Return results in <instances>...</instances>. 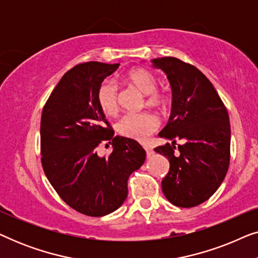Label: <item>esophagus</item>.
I'll use <instances>...</instances> for the list:
<instances>
[{"mask_svg":"<svg viewBox=\"0 0 258 258\" xmlns=\"http://www.w3.org/2000/svg\"><path fill=\"white\" fill-rule=\"evenodd\" d=\"M143 148H144V150H146V153H147V156H148V157H150L151 155L154 154L153 148H151L150 146H148V144H144Z\"/></svg>","mask_w":258,"mask_h":258,"instance_id":"obj_1","label":"esophagus"}]
</instances>
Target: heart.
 Here are the masks:
<instances>
[{
    "label": "heart",
    "instance_id": "obj_1",
    "mask_svg": "<svg viewBox=\"0 0 258 258\" xmlns=\"http://www.w3.org/2000/svg\"><path fill=\"white\" fill-rule=\"evenodd\" d=\"M125 80L147 95V104L154 108H162L167 102L165 95L157 89V80L153 73L144 68L130 69ZM96 101L104 115L114 116L118 111V88L110 80H104L97 88ZM119 135L136 141L146 140L158 128V119L150 112L126 114L117 122Z\"/></svg>",
    "mask_w": 258,
    "mask_h": 258
}]
</instances>
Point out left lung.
<instances>
[{"mask_svg":"<svg viewBox=\"0 0 258 258\" xmlns=\"http://www.w3.org/2000/svg\"><path fill=\"white\" fill-rule=\"evenodd\" d=\"M172 91L171 114L158 136L171 141L155 151L170 168L162 191L176 207L206 202L222 184L230 161V122L216 89L196 67L176 57L151 59ZM182 143L175 149V141Z\"/></svg>","mask_w":258,"mask_h":258,"instance_id":"1","label":"left lung"}]
</instances>
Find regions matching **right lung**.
Wrapping results in <instances>:
<instances>
[{
    "label": "right lung",
    "instance_id": "add662e5",
    "mask_svg": "<svg viewBox=\"0 0 258 258\" xmlns=\"http://www.w3.org/2000/svg\"><path fill=\"white\" fill-rule=\"evenodd\" d=\"M118 63H81L67 72L45 103L41 117L42 167L58 196L81 214L101 217L128 196V178L146 161L135 140L114 136L98 107L97 88ZM113 143L109 157L96 148Z\"/></svg>",
    "mask_w": 258,
    "mask_h": 258
}]
</instances>
